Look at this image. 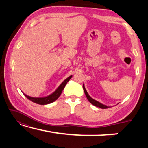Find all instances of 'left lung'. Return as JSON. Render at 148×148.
I'll use <instances>...</instances> for the list:
<instances>
[{
	"label": "left lung",
	"mask_w": 148,
	"mask_h": 148,
	"mask_svg": "<svg viewBox=\"0 0 148 148\" xmlns=\"http://www.w3.org/2000/svg\"><path fill=\"white\" fill-rule=\"evenodd\" d=\"M83 89H84V91L85 94H86V95L87 99H88V101H89L90 102H91V103L92 105H94V106H97V107L101 108H102V109H106V108H110V106H106V105H104V104H103L101 103V102L97 101L96 100L92 99L91 97L89 96V95L88 94V92H87L86 88H85L84 84H83Z\"/></svg>",
	"instance_id": "1"
}]
</instances>
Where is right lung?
I'll use <instances>...</instances> for the list:
<instances>
[{"instance_id":"right-lung-1","label":"right lung","mask_w":148,"mask_h":148,"mask_svg":"<svg viewBox=\"0 0 148 148\" xmlns=\"http://www.w3.org/2000/svg\"><path fill=\"white\" fill-rule=\"evenodd\" d=\"M72 76H69V77H67L66 79H65L63 82H62L61 84L57 87V89L53 93L50 94L47 97H32L28 96L26 94H24L25 96L27 99L30 101H31L32 102H34V103L38 104H41V105H46V104H48L50 103H52L54 101H56V100L59 98L60 95H61V92L62 91V90L64 89L65 86L67 84L70 79H71V77Z\"/></svg>"}]
</instances>
